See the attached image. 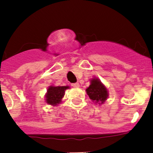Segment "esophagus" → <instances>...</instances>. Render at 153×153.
<instances>
[{
	"label": "esophagus",
	"mask_w": 153,
	"mask_h": 153,
	"mask_svg": "<svg viewBox=\"0 0 153 153\" xmlns=\"http://www.w3.org/2000/svg\"><path fill=\"white\" fill-rule=\"evenodd\" d=\"M72 87L78 88L79 87V84H78V83H74V84H72Z\"/></svg>",
	"instance_id": "34e87169"
}]
</instances>
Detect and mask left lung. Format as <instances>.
I'll list each match as a JSON object with an SVG mask.
<instances>
[{"mask_svg": "<svg viewBox=\"0 0 153 153\" xmlns=\"http://www.w3.org/2000/svg\"><path fill=\"white\" fill-rule=\"evenodd\" d=\"M86 91L89 98L95 103L101 102L103 104L108 97L107 89L98 78H92L91 80V84Z\"/></svg>", "mask_w": 153, "mask_h": 153, "instance_id": "1", "label": "left lung"}]
</instances>
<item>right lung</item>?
<instances>
[{
  "mask_svg": "<svg viewBox=\"0 0 153 153\" xmlns=\"http://www.w3.org/2000/svg\"><path fill=\"white\" fill-rule=\"evenodd\" d=\"M69 86H49L46 95V101L50 105H58L64 97V92Z\"/></svg>",
  "mask_w": 153,
  "mask_h": 153,
  "instance_id": "add662e5",
  "label": "right lung"
}]
</instances>
